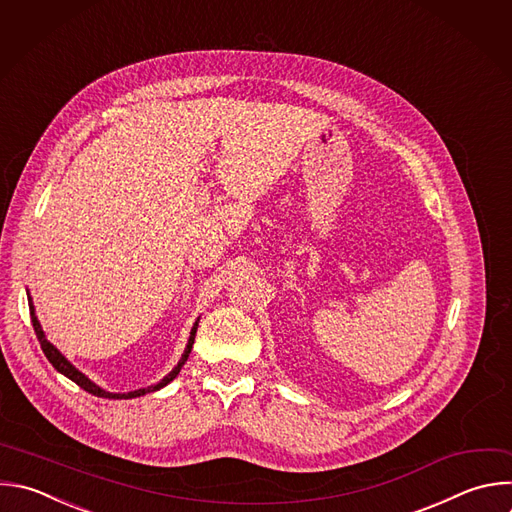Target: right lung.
<instances>
[{"instance_id": "add662e5", "label": "right lung", "mask_w": 512, "mask_h": 512, "mask_svg": "<svg viewBox=\"0 0 512 512\" xmlns=\"http://www.w3.org/2000/svg\"><path fill=\"white\" fill-rule=\"evenodd\" d=\"M30 313H32V323H34V331H36V335H38V342H40V346H42V350H44V354H46V358L50 360V364L60 372V374H64L66 378H70L72 382H76L80 388H84L86 392H90V394H94V396H100V398H136V396H142V394H148V392H154V390H160L162 386H166L168 382H173L175 378H177V374L181 372V368H183V364L187 362V358H189V354H191V350H193V344H195V333H197V325L199 323H195V327L191 329V337H189V344H187V350H185V354H183V360L179 362V366L170 372L162 382H158L156 386H150V388H144V390H136V392H128V394H110V392H106V390H102V388H98L94 382H90L82 372H78L50 342L46 339V335H44V331H42V325H40V321H38V317H36V313H34V305H32V301H30Z\"/></svg>"}]
</instances>
